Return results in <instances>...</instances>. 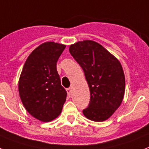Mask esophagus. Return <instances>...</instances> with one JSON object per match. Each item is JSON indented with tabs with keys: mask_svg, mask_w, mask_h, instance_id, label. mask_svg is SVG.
I'll use <instances>...</instances> for the list:
<instances>
[{
	"mask_svg": "<svg viewBox=\"0 0 149 149\" xmlns=\"http://www.w3.org/2000/svg\"><path fill=\"white\" fill-rule=\"evenodd\" d=\"M66 92H67V93L69 95H70L71 93H72V88H68V89H66Z\"/></svg>",
	"mask_w": 149,
	"mask_h": 149,
	"instance_id": "obj_1",
	"label": "esophagus"
}]
</instances>
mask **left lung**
Listing matches in <instances>:
<instances>
[{
    "mask_svg": "<svg viewBox=\"0 0 149 149\" xmlns=\"http://www.w3.org/2000/svg\"><path fill=\"white\" fill-rule=\"evenodd\" d=\"M69 51L83 70L90 91V102L83 115L94 122L108 119L124 98L125 79L120 62L100 43L89 40L72 44Z\"/></svg>",
    "mask_w": 149,
    "mask_h": 149,
    "instance_id": "left-lung-1",
    "label": "left lung"
}]
</instances>
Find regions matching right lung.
<instances>
[{
	"mask_svg": "<svg viewBox=\"0 0 149 149\" xmlns=\"http://www.w3.org/2000/svg\"><path fill=\"white\" fill-rule=\"evenodd\" d=\"M66 45L46 42L26 59L20 74L18 90L26 110L41 122L60 116L66 102V91L61 86L56 63Z\"/></svg>",
	"mask_w": 149,
	"mask_h": 149,
	"instance_id": "obj_1",
	"label": "right lung"
}]
</instances>
